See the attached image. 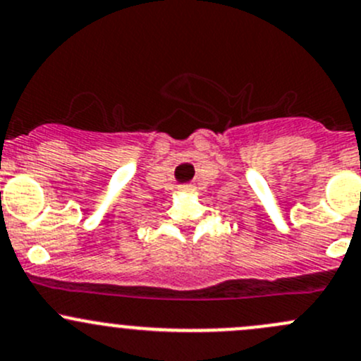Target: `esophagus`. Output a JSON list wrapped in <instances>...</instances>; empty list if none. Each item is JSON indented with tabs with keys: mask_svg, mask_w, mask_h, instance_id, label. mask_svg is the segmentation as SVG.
<instances>
[{
	"mask_svg": "<svg viewBox=\"0 0 361 361\" xmlns=\"http://www.w3.org/2000/svg\"><path fill=\"white\" fill-rule=\"evenodd\" d=\"M182 191H191V189H192V185H182Z\"/></svg>",
	"mask_w": 361,
	"mask_h": 361,
	"instance_id": "34e87169",
	"label": "esophagus"
}]
</instances>
